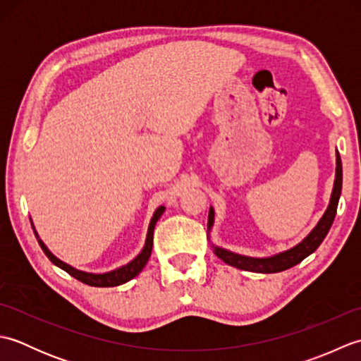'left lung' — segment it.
Wrapping results in <instances>:
<instances>
[{"label": "left lung", "instance_id": "obj_1", "mask_svg": "<svg viewBox=\"0 0 361 361\" xmlns=\"http://www.w3.org/2000/svg\"><path fill=\"white\" fill-rule=\"evenodd\" d=\"M341 185H343V166H341V158L340 153L336 152V169H335V181H334V189L331 195V202L323 217L319 219L317 226L312 229L307 237H304L302 242H299L296 247L290 248L287 251L278 252V255L270 256V257H250V256H242L237 255V252L228 251L225 248L216 247L212 245L214 252H216L217 257L224 260L225 264L240 268L245 271H255V273H279L283 270H288V268L295 267L296 264L301 262L307 256H310L313 251H315L321 242L324 240L327 235L329 229H331L336 208H338V200L341 195ZM214 225V209L209 208V216H208V231Z\"/></svg>", "mask_w": 361, "mask_h": 361}]
</instances>
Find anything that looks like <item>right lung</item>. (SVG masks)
Listing matches in <instances>:
<instances>
[{"label": "right lung", "instance_id": "right-lung-1", "mask_svg": "<svg viewBox=\"0 0 361 361\" xmlns=\"http://www.w3.org/2000/svg\"><path fill=\"white\" fill-rule=\"evenodd\" d=\"M164 211H166L164 206H159V208L155 212H153V217L150 220L149 229H147V237H145L144 248L141 250L140 255H137L133 260H130L128 264L116 268V270L106 271V273H102V274L80 271V270H78V268H74L71 265L65 264L63 260H60L59 257L54 256L52 252L48 250V247H46V245L43 243V240L40 239V237H38L35 228H34L32 220H30V225H32L35 237H37L38 243H40L43 252H44L46 256H48V259L51 260L54 265H57L59 268H62V270H65L68 274H71L73 278H75V279L83 282V283H87V286H91V287H116V286H121V283L128 282L130 279H133L135 276H137V274L142 271V268L145 267V264H147V260H149V257L152 255V247H153V231H155L157 221L159 220L161 216H163Z\"/></svg>", "mask_w": 361, "mask_h": 361}]
</instances>
